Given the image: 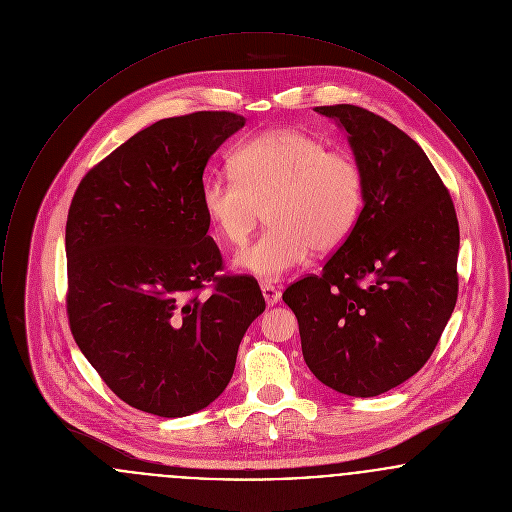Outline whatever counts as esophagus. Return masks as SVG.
<instances>
[{
    "instance_id": "34e87169",
    "label": "esophagus",
    "mask_w": 512,
    "mask_h": 512,
    "mask_svg": "<svg viewBox=\"0 0 512 512\" xmlns=\"http://www.w3.org/2000/svg\"><path fill=\"white\" fill-rule=\"evenodd\" d=\"M261 292H263V297H265V303H267L268 307H274L278 301H280V297H282V293L278 292L274 286H270V284H263L261 286Z\"/></svg>"
}]
</instances>
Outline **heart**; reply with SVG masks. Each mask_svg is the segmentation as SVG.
<instances>
[{
	"label": "heart",
	"instance_id": "b5f03b06",
	"mask_svg": "<svg viewBox=\"0 0 512 512\" xmlns=\"http://www.w3.org/2000/svg\"><path fill=\"white\" fill-rule=\"evenodd\" d=\"M232 163L236 174L205 176L201 205L217 236L232 247L247 242L267 207V230L236 259V267L263 282L282 280L313 249H338L361 215L359 165L309 132L282 128L251 138Z\"/></svg>",
	"mask_w": 512,
	"mask_h": 512
}]
</instances>
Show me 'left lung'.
Returning <instances> with one entry per match:
<instances>
[{
	"mask_svg": "<svg viewBox=\"0 0 512 512\" xmlns=\"http://www.w3.org/2000/svg\"><path fill=\"white\" fill-rule=\"evenodd\" d=\"M347 132L363 172V211L322 274L282 299L303 359L343 395L397 388L430 359L457 303L459 222L422 147L357 105L315 107Z\"/></svg>",
	"mask_w": 512,
	"mask_h": 512,
	"instance_id": "left-lung-1",
	"label": "left lung"
}]
</instances>
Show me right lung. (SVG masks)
I'll return each instance as SVG.
<instances>
[{"mask_svg": "<svg viewBox=\"0 0 512 512\" xmlns=\"http://www.w3.org/2000/svg\"><path fill=\"white\" fill-rule=\"evenodd\" d=\"M245 119L199 111L157 121L88 172L65 249L74 341L134 409L165 418L211 405L240 341L265 311L251 276H217L219 247L201 205L211 155ZM216 290L198 292L209 282Z\"/></svg>", "mask_w": 512, "mask_h": 512, "instance_id": "1", "label": "right lung"}]
</instances>
